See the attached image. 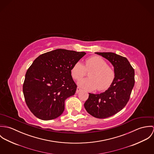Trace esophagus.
<instances>
[{
	"label": "esophagus",
	"mask_w": 154,
	"mask_h": 154,
	"mask_svg": "<svg viewBox=\"0 0 154 154\" xmlns=\"http://www.w3.org/2000/svg\"><path fill=\"white\" fill-rule=\"evenodd\" d=\"M81 91V89L79 88V87H78L77 89H76V93H78V92H79V91Z\"/></svg>",
	"instance_id": "obj_1"
}]
</instances>
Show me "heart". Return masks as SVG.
Returning <instances> with one entry per match:
<instances>
[{
    "instance_id": "obj_1",
    "label": "heart",
    "mask_w": 154,
    "mask_h": 154,
    "mask_svg": "<svg viewBox=\"0 0 154 154\" xmlns=\"http://www.w3.org/2000/svg\"><path fill=\"white\" fill-rule=\"evenodd\" d=\"M85 66L81 62H76L71 69L72 78L76 81L81 80L88 74V79L81 81L78 85L86 90H94L97 88L99 91L107 89L111 85L115 78L114 70L109 66L107 62L98 56L89 57L85 60Z\"/></svg>"
}]
</instances>
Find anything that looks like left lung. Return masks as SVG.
Wrapping results in <instances>:
<instances>
[{"label":"left lung","instance_id":"8db88e82","mask_svg":"<svg viewBox=\"0 0 154 154\" xmlns=\"http://www.w3.org/2000/svg\"><path fill=\"white\" fill-rule=\"evenodd\" d=\"M109 60L115 78L109 88L99 94H90L84 104L87 111L98 119H105L122 110L129 101L134 85V70L128 60L111 52L95 53Z\"/></svg>","mask_w":154,"mask_h":154}]
</instances>
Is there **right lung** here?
I'll return each mask as SVG.
<instances>
[{"instance_id":"obj_1","label":"right lung","mask_w":154,"mask_h":154,"mask_svg":"<svg viewBox=\"0 0 154 154\" xmlns=\"http://www.w3.org/2000/svg\"><path fill=\"white\" fill-rule=\"evenodd\" d=\"M85 54L59 48L34 60L26 72L23 93L28 107L35 116L49 120L63 113L65 100L75 94L77 88L71 69Z\"/></svg>"}]
</instances>
